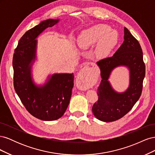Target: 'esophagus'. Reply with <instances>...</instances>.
Returning a JSON list of instances; mask_svg holds the SVG:
<instances>
[{
  "instance_id": "esophagus-1",
  "label": "esophagus",
  "mask_w": 155,
  "mask_h": 155,
  "mask_svg": "<svg viewBox=\"0 0 155 155\" xmlns=\"http://www.w3.org/2000/svg\"><path fill=\"white\" fill-rule=\"evenodd\" d=\"M90 78H91V75L89 74V73L88 74L87 73V69L85 68H83L81 71L79 72L77 76V79L78 80H79L82 83H86Z\"/></svg>"
}]
</instances>
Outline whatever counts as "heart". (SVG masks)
<instances>
[{"label": "heart", "mask_w": 155, "mask_h": 155, "mask_svg": "<svg viewBox=\"0 0 155 155\" xmlns=\"http://www.w3.org/2000/svg\"><path fill=\"white\" fill-rule=\"evenodd\" d=\"M117 33L105 25H97L84 30L79 36L78 44L82 49L97 45L96 54L97 58H105L118 43Z\"/></svg>", "instance_id": "b5f03b06"}]
</instances>
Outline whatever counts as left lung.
Instances as JSON below:
<instances>
[{"mask_svg": "<svg viewBox=\"0 0 155 155\" xmlns=\"http://www.w3.org/2000/svg\"><path fill=\"white\" fill-rule=\"evenodd\" d=\"M124 38V43L112 57L97 62L101 81L97 88L98 100L92 107V112L97 119L105 122L118 120L128 113L142 91L145 67L142 48L125 27ZM119 66H125L130 71L129 87L122 93L116 92L108 81L111 72Z\"/></svg>", "mask_w": 155, "mask_h": 155, "instance_id": "8db88e82", "label": "left lung"}]
</instances>
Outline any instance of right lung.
<instances>
[{"mask_svg":"<svg viewBox=\"0 0 155 155\" xmlns=\"http://www.w3.org/2000/svg\"><path fill=\"white\" fill-rule=\"evenodd\" d=\"M59 21L48 18L41 22L23 35L13 58V85L26 110L35 118L54 121L61 117L70 103L74 87V74H54L43 85H37L31 75L36 59V39L47 28Z\"/></svg>","mask_w":155,"mask_h":155,"instance_id":"1","label":"right lung"}]
</instances>
